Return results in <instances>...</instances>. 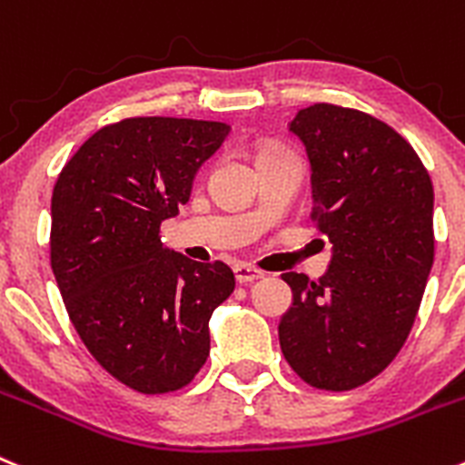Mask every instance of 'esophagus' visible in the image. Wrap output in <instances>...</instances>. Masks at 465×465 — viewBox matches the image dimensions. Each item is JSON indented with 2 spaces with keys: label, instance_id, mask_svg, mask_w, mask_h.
I'll use <instances>...</instances> for the list:
<instances>
[{
  "label": "esophagus",
  "instance_id": "obj_1",
  "mask_svg": "<svg viewBox=\"0 0 465 465\" xmlns=\"http://www.w3.org/2000/svg\"><path fill=\"white\" fill-rule=\"evenodd\" d=\"M233 275H236L238 284H247V282L262 280L263 272L254 266H247V263H238V266L233 268Z\"/></svg>",
  "mask_w": 465,
  "mask_h": 465
}]
</instances>
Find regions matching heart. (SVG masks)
<instances>
[{
    "instance_id": "1",
    "label": "heart",
    "mask_w": 465,
    "mask_h": 465,
    "mask_svg": "<svg viewBox=\"0 0 465 465\" xmlns=\"http://www.w3.org/2000/svg\"><path fill=\"white\" fill-rule=\"evenodd\" d=\"M284 153H289V151L280 149V146H262V149H259L257 160H262V158H272V155H284Z\"/></svg>"
}]
</instances>
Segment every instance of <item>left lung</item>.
Here are the masks:
<instances>
[{"mask_svg": "<svg viewBox=\"0 0 465 465\" xmlns=\"http://www.w3.org/2000/svg\"><path fill=\"white\" fill-rule=\"evenodd\" d=\"M312 164V220L332 242L328 272H284L293 302L280 321L286 362L319 390H353L409 337L433 266V185L397 130L351 107L316 103L289 125Z\"/></svg>", "mask_w": 465, "mask_h": 465, "instance_id": "1", "label": "left lung"}]
</instances>
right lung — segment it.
I'll return each mask as SVG.
<instances>
[{
    "mask_svg": "<svg viewBox=\"0 0 465 465\" xmlns=\"http://www.w3.org/2000/svg\"><path fill=\"white\" fill-rule=\"evenodd\" d=\"M229 130L124 119L91 134L54 183L50 263L64 305L103 370L142 394L197 376L213 310L236 286L227 263H197L160 241V224L188 203L194 173Z\"/></svg>",
    "mask_w": 465,
    "mask_h": 465,
    "instance_id": "obj_1",
    "label": "right lung"
}]
</instances>
